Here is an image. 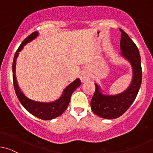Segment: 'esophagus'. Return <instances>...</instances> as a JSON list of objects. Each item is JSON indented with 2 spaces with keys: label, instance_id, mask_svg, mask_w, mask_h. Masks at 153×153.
Returning a JSON list of instances; mask_svg holds the SVG:
<instances>
[{
  "label": "esophagus",
  "instance_id": "esophagus-1",
  "mask_svg": "<svg viewBox=\"0 0 153 153\" xmlns=\"http://www.w3.org/2000/svg\"><path fill=\"white\" fill-rule=\"evenodd\" d=\"M90 78H91V74L87 71H83L80 74V79L82 82L88 81V79H90Z\"/></svg>",
  "mask_w": 153,
  "mask_h": 153
}]
</instances>
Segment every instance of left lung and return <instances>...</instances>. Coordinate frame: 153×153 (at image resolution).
Returning <instances> with one entry per match:
<instances>
[{"instance_id":"obj_1","label":"left lung","mask_w":153,"mask_h":153,"mask_svg":"<svg viewBox=\"0 0 153 153\" xmlns=\"http://www.w3.org/2000/svg\"><path fill=\"white\" fill-rule=\"evenodd\" d=\"M121 54L127 59L133 68V76L130 87L122 94L106 96L101 93L100 88L95 84L96 91L91 101V110L95 114L107 119H116L123 115L133 103L141 87L142 70L139 51L128 34L120 29Z\"/></svg>"}]
</instances>
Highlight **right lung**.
I'll list each match as a JSON object with an SVG mask.
<instances>
[{"instance_id": "right-lung-1", "label": "right lung", "mask_w": 153, "mask_h": 153, "mask_svg": "<svg viewBox=\"0 0 153 153\" xmlns=\"http://www.w3.org/2000/svg\"><path fill=\"white\" fill-rule=\"evenodd\" d=\"M38 35L37 31H34L30 35L28 36L20 44L18 50L15 53L12 63V78H13V85L15 88V93L18 97L19 101L22 104L25 109L29 112L31 114L34 115L36 117L39 119H43V120H51L54 118L58 117L62 114L66 108H68L70 102L71 94L79 86L81 85V81L79 79H76L75 81L71 83L67 88L64 90L63 94L62 97L59 100L54 101L53 102L49 103H44V102H38L29 100L26 97L23 93L21 92L20 89L18 87V82H17L16 76H15V64H16V59L18 57L19 52L23 49V45L26 43L34 40L37 36Z\"/></svg>"}]
</instances>
